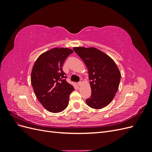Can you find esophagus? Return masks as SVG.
Returning <instances> with one entry per match:
<instances>
[{"instance_id": "obj_1", "label": "esophagus", "mask_w": 152, "mask_h": 152, "mask_svg": "<svg viewBox=\"0 0 152 152\" xmlns=\"http://www.w3.org/2000/svg\"><path fill=\"white\" fill-rule=\"evenodd\" d=\"M83 80H82V79H81L80 80V82H78V86H82V84H83Z\"/></svg>"}]
</instances>
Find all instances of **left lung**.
Returning a JSON list of instances; mask_svg holds the SVG:
<instances>
[{
    "mask_svg": "<svg viewBox=\"0 0 152 152\" xmlns=\"http://www.w3.org/2000/svg\"><path fill=\"white\" fill-rule=\"evenodd\" d=\"M87 68L91 87V97L87 104L101 109L111 103L118 91L121 75L113 59L94 48H73Z\"/></svg>",
    "mask_w": 152,
    "mask_h": 152,
    "instance_id": "obj_1",
    "label": "left lung"
}]
</instances>
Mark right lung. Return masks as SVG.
I'll return each mask as SVG.
<instances>
[{"label": "right lung", "instance_id": "obj_1", "mask_svg": "<svg viewBox=\"0 0 152 152\" xmlns=\"http://www.w3.org/2000/svg\"><path fill=\"white\" fill-rule=\"evenodd\" d=\"M68 48H55L40 55L31 73V82L36 97L48 111L59 113L68 104L69 96L74 90L66 80L63 65L73 53Z\"/></svg>", "mask_w": 152, "mask_h": 152}]
</instances>
